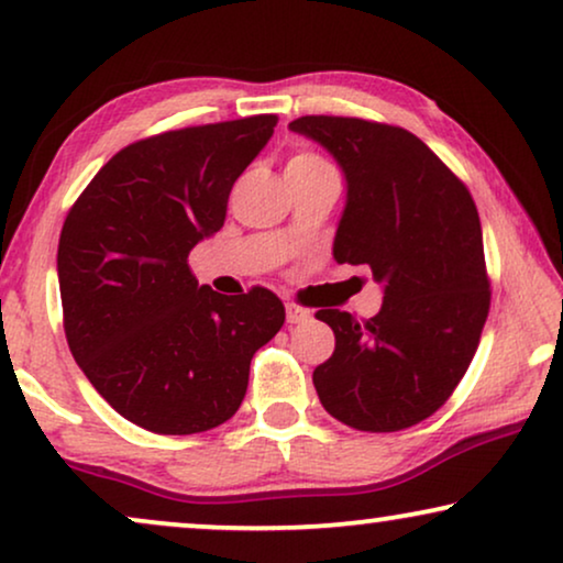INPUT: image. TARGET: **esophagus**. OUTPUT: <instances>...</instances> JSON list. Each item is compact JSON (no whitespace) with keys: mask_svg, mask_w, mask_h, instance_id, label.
<instances>
[{"mask_svg":"<svg viewBox=\"0 0 563 563\" xmlns=\"http://www.w3.org/2000/svg\"><path fill=\"white\" fill-rule=\"evenodd\" d=\"M307 318H310V310H305V307L287 302V322H291V325H297V322H305Z\"/></svg>","mask_w":563,"mask_h":563,"instance_id":"esophagus-1","label":"esophagus"}]
</instances>
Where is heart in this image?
<instances>
[{
	"mask_svg": "<svg viewBox=\"0 0 563 563\" xmlns=\"http://www.w3.org/2000/svg\"><path fill=\"white\" fill-rule=\"evenodd\" d=\"M322 166L328 164L320 156H314V153H297V156H291L287 164V168H322Z\"/></svg>",
	"mask_w": 563,
	"mask_h": 563,
	"instance_id": "obj_1",
	"label": "heart"
}]
</instances>
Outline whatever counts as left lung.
I'll use <instances>...</instances> for the list:
<instances>
[{
	"mask_svg": "<svg viewBox=\"0 0 563 563\" xmlns=\"http://www.w3.org/2000/svg\"><path fill=\"white\" fill-rule=\"evenodd\" d=\"M289 130L322 145L345 179L338 264L372 268L382 310L314 318L335 351L312 372L325 410L356 430L391 433L426 420L472 364L489 312L479 212L420 137L358 118L307 114Z\"/></svg>",
	"mask_w": 563,
	"mask_h": 563,
	"instance_id": "8db88e82",
	"label": "left lung"
}]
</instances>
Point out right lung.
I'll use <instances>...</instances> for the list:
<instances>
[{"label":"right lung","mask_w":563,"mask_h":563,"mask_svg":"<svg viewBox=\"0 0 563 563\" xmlns=\"http://www.w3.org/2000/svg\"><path fill=\"white\" fill-rule=\"evenodd\" d=\"M274 125L256 114L128 145L60 230L68 349L91 387L151 433L191 435L233 418L253 353L284 325L274 291L218 295L187 266L222 228L230 189Z\"/></svg>","instance_id":"1"}]
</instances>
